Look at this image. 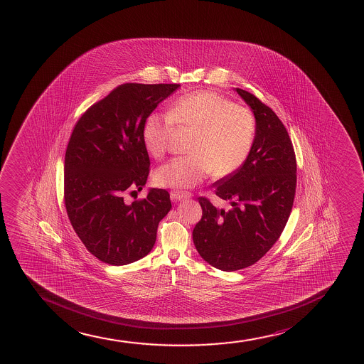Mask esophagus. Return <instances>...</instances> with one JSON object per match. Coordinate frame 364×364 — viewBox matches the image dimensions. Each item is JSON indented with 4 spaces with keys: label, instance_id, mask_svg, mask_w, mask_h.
Masks as SVG:
<instances>
[{
    "label": "esophagus",
    "instance_id": "esophagus-1",
    "mask_svg": "<svg viewBox=\"0 0 364 364\" xmlns=\"http://www.w3.org/2000/svg\"><path fill=\"white\" fill-rule=\"evenodd\" d=\"M190 197H191L190 192L172 191V193H171V198H172L174 202H176V200H185V198H190Z\"/></svg>",
    "mask_w": 364,
    "mask_h": 364
}]
</instances>
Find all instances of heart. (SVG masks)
<instances>
[{
    "label": "heart",
    "instance_id": "1",
    "mask_svg": "<svg viewBox=\"0 0 364 364\" xmlns=\"http://www.w3.org/2000/svg\"><path fill=\"white\" fill-rule=\"evenodd\" d=\"M176 127L196 132L188 152L192 156L171 161L155 173L164 188H190L210 176L224 178L236 172L248 159L257 135V121L248 107L223 95L200 90L176 99L169 114H151L143 127L149 155L164 157Z\"/></svg>",
    "mask_w": 364,
    "mask_h": 364
}]
</instances>
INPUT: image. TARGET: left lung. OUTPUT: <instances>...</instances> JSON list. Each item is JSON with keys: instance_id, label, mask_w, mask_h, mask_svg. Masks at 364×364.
<instances>
[{"instance_id": "1", "label": "left lung", "mask_w": 364, "mask_h": 364, "mask_svg": "<svg viewBox=\"0 0 364 364\" xmlns=\"http://www.w3.org/2000/svg\"><path fill=\"white\" fill-rule=\"evenodd\" d=\"M250 107L257 135L248 159L217 181L215 193L230 200L225 212L200 197L202 219L192 231L197 252L221 271L253 265L281 236L296 185V161L286 127L277 114L247 90L233 88Z\"/></svg>"}]
</instances>
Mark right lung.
Wrapping results in <instances>:
<instances>
[{
	"label": "right lung",
	"instance_id": "1",
	"mask_svg": "<svg viewBox=\"0 0 364 364\" xmlns=\"http://www.w3.org/2000/svg\"><path fill=\"white\" fill-rule=\"evenodd\" d=\"M178 88L176 83L121 85L83 114L70 138L64 164L68 217L87 250L110 265L146 257L159 221L172 208L164 188H150L131 205L123 198L146 184L145 119Z\"/></svg>",
	"mask_w": 364,
	"mask_h": 364
}]
</instances>
